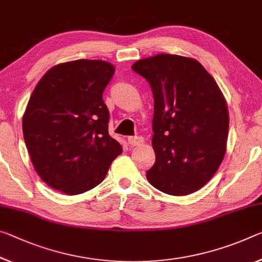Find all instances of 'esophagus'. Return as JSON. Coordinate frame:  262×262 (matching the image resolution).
<instances>
[{
	"mask_svg": "<svg viewBox=\"0 0 262 262\" xmlns=\"http://www.w3.org/2000/svg\"><path fill=\"white\" fill-rule=\"evenodd\" d=\"M128 143L130 146H142L144 143V139L142 136H130V138H128Z\"/></svg>",
	"mask_w": 262,
	"mask_h": 262,
	"instance_id": "34e87169",
	"label": "esophagus"
}]
</instances>
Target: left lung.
Segmentation results:
<instances>
[{"label": "left lung", "instance_id": "1", "mask_svg": "<svg viewBox=\"0 0 262 262\" xmlns=\"http://www.w3.org/2000/svg\"><path fill=\"white\" fill-rule=\"evenodd\" d=\"M132 69L147 79L154 95L156 160L147 180L171 196L192 193L213 177L225 156L226 99L193 58L160 53L135 61Z\"/></svg>", "mask_w": 262, "mask_h": 262}]
</instances>
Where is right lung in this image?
Listing matches in <instances>:
<instances>
[{
	"label": "right lung",
	"mask_w": 262,
	"mask_h": 262,
	"mask_svg": "<svg viewBox=\"0 0 262 262\" xmlns=\"http://www.w3.org/2000/svg\"><path fill=\"white\" fill-rule=\"evenodd\" d=\"M115 72L105 60L55 65L36 85L23 114L32 165L52 189L79 194L105 180L122 147L108 134L102 93Z\"/></svg>",
	"instance_id": "1"
}]
</instances>
